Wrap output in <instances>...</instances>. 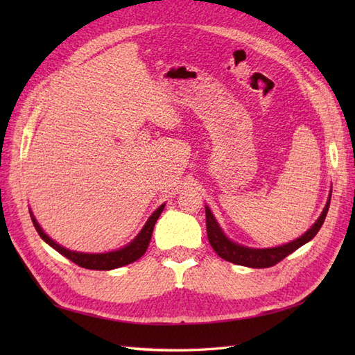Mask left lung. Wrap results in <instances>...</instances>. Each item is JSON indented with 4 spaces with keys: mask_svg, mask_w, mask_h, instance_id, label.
<instances>
[{
    "mask_svg": "<svg viewBox=\"0 0 355 355\" xmlns=\"http://www.w3.org/2000/svg\"><path fill=\"white\" fill-rule=\"evenodd\" d=\"M331 195L328 197V201L325 207H323L320 216L318 218L310 229H308L302 236L296 238L291 243H286L277 247H268V248H253L247 245H241L235 241L225 236V233L220 227V224L215 220L212 210L206 206V229H207V238L209 243L212 245L214 250L220 258L236 263V266H244L250 268H267L275 266L279 261H282L285 256H288L294 250H297L299 247L310 243V241L318 235L320 230L323 221L329 209Z\"/></svg>",
    "mask_w": 355,
    "mask_h": 355,
    "instance_id": "obj_1",
    "label": "left lung"
}]
</instances>
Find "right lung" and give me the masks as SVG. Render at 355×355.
<instances>
[{
	"label": "right lung",
	"instance_id": "1",
	"mask_svg": "<svg viewBox=\"0 0 355 355\" xmlns=\"http://www.w3.org/2000/svg\"><path fill=\"white\" fill-rule=\"evenodd\" d=\"M163 209H164V205H162L153 215L148 218V221L145 223V225H143V229L139 232V235L135 236L131 243H128L125 247L119 248V250L105 252V253H84V252L69 250V248L59 245L56 241H53L47 233L42 230L40 223L36 221L32 210H30V216H32V221L37 235H40L50 247L55 248L56 252L65 256L67 259H70L74 263H78L79 267H84L88 270H114L119 267L128 266V263L137 261L143 254H145L146 248L150 243V236H153L154 225L158 220V216L162 215Z\"/></svg>",
	"mask_w": 355,
	"mask_h": 355
}]
</instances>
